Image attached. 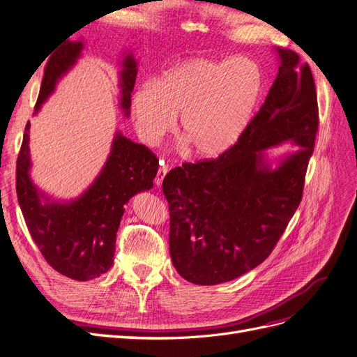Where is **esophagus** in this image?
<instances>
[{
  "label": "esophagus",
  "instance_id": "34e87169",
  "mask_svg": "<svg viewBox=\"0 0 357 357\" xmlns=\"http://www.w3.org/2000/svg\"><path fill=\"white\" fill-rule=\"evenodd\" d=\"M167 172H168V167L164 165V164H160V167H159V169H158L156 178H155L156 186H160V185H162V181H164V178H165V176H167Z\"/></svg>",
  "mask_w": 357,
  "mask_h": 357
}]
</instances>
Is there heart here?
I'll list each match as a JSON object with an SVG mask.
<instances>
[{
    "label": "heart",
    "instance_id": "b5f03b06",
    "mask_svg": "<svg viewBox=\"0 0 357 357\" xmlns=\"http://www.w3.org/2000/svg\"><path fill=\"white\" fill-rule=\"evenodd\" d=\"M264 91V73L248 56L193 58L138 88L131 101L137 131L150 146L176 126L201 158L229 150L250 122Z\"/></svg>",
    "mask_w": 357,
    "mask_h": 357
}]
</instances>
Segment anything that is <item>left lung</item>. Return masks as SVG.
Returning <instances> with one entry per match:
<instances>
[{
	"label": "left lung",
	"instance_id": "left-lung-1",
	"mask_svg": "<svg viewBox=\"0 0 357 357\" xmlns=\"http://www.w3.org/2000/svg\"><path fill=\"white\" fill-rule=\"evenodd\" d=\"M277 77L241 137L218 159L183 164L162 183L169 205V255L193 284L231 282L262 264L299 207L314 149L319 107L298 53L275 47ZM300 150L272 168L264 150Z\"/></svg>",
	"mask_w": 357,
	"mask_h": 357
}]
</instances>
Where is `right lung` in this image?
<instances>
[{
    "instance_id": "right-lung-1",
    "label": "right lung",
    "mask_w": 357,
    "mask_h": 357,
    "mask_svg": "<svg viewBox=\"0 0 357 357\" xmlns=\"http://www.w3.org/2000/svg\"><path fill=\"white\" fill-rule=\"evenodd\" d=\"M83 47V40L67 41L53 53L41 82L36 113L74 67ZM121 67L119 109L129 117L138 71L132 53H123ZM29 126L28 122L17 156L16 192L32 240L47 264L62 275L77 282L100 277L113 265L116 232L125 205L138 192L153 188L159 162L146 146L116 131L110 155L92 185L77 198L58 201L40 190L31 178Z\"/></svg>"
}]
</instances>
